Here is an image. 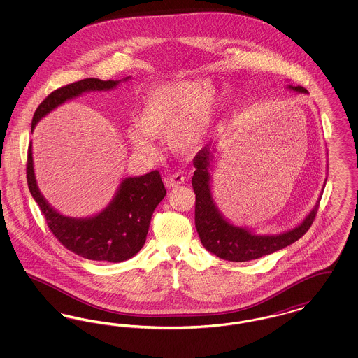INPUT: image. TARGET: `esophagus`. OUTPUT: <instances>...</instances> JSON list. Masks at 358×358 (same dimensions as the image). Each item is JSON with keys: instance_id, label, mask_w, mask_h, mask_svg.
I'll list each match as a JSON object with an SVG mask.
<instances>
[{"instance_id": "34e87169", "label": "esophagus", "mask_w": 358, "mask_h": 358, "mask_svg": "<svg viewBox=\"0 0 358 358\" xmlns=\"http://www.w3.org/2000/svg\"><path fill=\"white\" fill-rule=\"evenodd\" d=\"M184 181H185V176L181 171H176L174 174L165 178V184L168 187H177L178 185L184 184Z\"/></svg>"}]
</instances>
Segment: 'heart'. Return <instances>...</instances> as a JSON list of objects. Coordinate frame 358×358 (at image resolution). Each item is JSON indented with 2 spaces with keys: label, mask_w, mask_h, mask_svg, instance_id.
<instances>
[{
  "label": "heart",
  "mask_w": 358,
  "mask_h": 358,
  "mask_svg": "<svg viewBox=\"0 0 358 358\" xmlns=\"http://www.w3.org/2000/svg\"><path fill=\"white\" fill-rule=\"evenodd\" d=\"M215 111V91L205 80H174L153 87L136 114L139 131H130L136 150L155 152L152 138H168L171 149L196 150L204 141Z\"/></svg>",
  "instance_id": "heart-1"
}]
</instances>
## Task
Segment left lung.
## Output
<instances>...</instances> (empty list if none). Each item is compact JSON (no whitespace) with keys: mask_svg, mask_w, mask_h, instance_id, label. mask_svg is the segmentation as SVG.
Returning a JSON list of instances; mask_svg holds the SVG:
<instances>
[{"mask_svg":"<svg viewBox=\"0 0 358 358\" xmlns=\"http://www.w3.org/2000/svg\"><path fill=\"white\" fill-rule=\"evenodd\" d=\"M289 88L298 92H307L306 88L302 85H289ZM210 145H206L196 154L193 159L196 171L192 178V187L196 194L194 224L200 240L208 251L222 257L224 260L248 262L259 259L262 256L270 255L275 251L287 247L298 238H302L310 229L311 224L315 220L320 204L315 205V208L311 210V213L301 225L278 236H256L244 228H238L229 224L219 213L210 196Z\"/></svg>","mask_w":358,"mask_h":358,"instance_id":"obj_1","label":"left lung"}]
</instances>
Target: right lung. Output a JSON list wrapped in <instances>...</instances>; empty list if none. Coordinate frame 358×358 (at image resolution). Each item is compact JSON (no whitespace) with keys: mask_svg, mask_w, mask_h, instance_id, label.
<instances>
[{"mask_svg":"<svg viewBox=\"0 0 358 358\" xmlns=\"http://www.w3.org/2000/svg\"><path fill=\"white\" fill-rule=\"evenodd\" d=\"M118 83L88 78L52 91L36 108L32 130L38 120L59 104L85 91L110 90ZM27 182L55 238L76 255L111 263L127 260L143 247L154 209L166 194L159 171H153L141 177L126 178L113 203L99 215L83 220L64 217L52 209L37 189L32 145L28 149Z\"/></svg>","mask_w":358,"mask_h":358,"instance_id":"obj_1","label":"right lung"}]
</instances>
